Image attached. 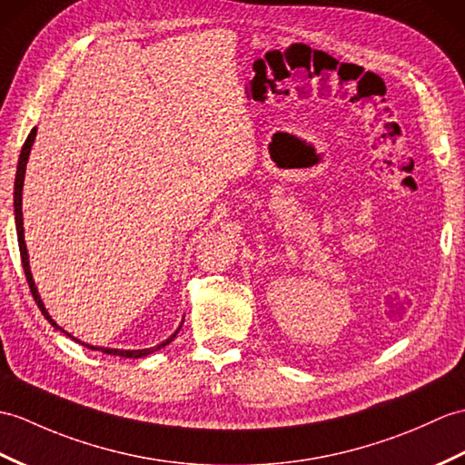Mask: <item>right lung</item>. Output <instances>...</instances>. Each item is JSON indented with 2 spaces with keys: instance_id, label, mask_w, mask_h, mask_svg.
I'll return each instance as SVG.
<instances>
[{
  "instance_id": "1",
  "label": "right lung",
  "mask_w": 465,
  "mask_h": 465,
  "mask_svg": "<svg viewBox=\"0 0 465 465\" xmlns=\"http://www.w3.org/2000/svg\"><path fill=\"white\" fill-rule=\"evenodd\" d=\"M35 134H37V126L31 128V133L25 140L24 148H21V154H19V162H17V172H15V188H14V212H15V230H17V243H19V253H21V263H24V272H25V279H27V285L31 289V295H34L37 307L41 309L43 317H45L53 327L63 331L61 327H57V322L53 321L49 317V312L45 309V305H43V301L37 293V287H35V282L34 277H31V269H29V255H27V247H25V240H24V212H21V192H24V178H25V166H27V160H29V153H31V146H34V140H35ZM182 327V325H180ZM178 327V331H180ZM178 331L172 334V337H168L164 342H160L158 347H153V349H143V351H121V349H103V347H93V344H86V342H81L79 339L71 337L69 332H64L67 337H71L73 341H77L79 344H83V347L91 349V351H101V352H106V354H114V356H126V359H140V356H148L153 354L154 351H160L162 347H166V344H170L172 341H174V337L178 334Z\"/></svg>"
}]
</instances>
